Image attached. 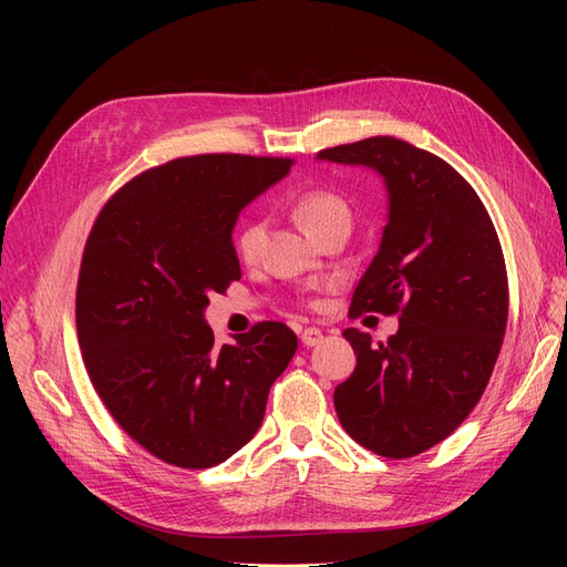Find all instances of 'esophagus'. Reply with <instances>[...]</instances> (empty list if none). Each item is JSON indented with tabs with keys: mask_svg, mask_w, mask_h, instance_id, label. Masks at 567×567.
<instances>
[{
	"mask_svg": "<svg viewBox=\"0 0 567 567\" xmlns=\"http://www.w3.org/2000/svg\"><path fill=\"white\" fill-rule=\"evenodd\" d=\"M300 340H302V346H307V348H317L323 342V333L319 329H305Z\"/></svg>",
	"mask_w": 567,
	"mask_h": 567,
	"instance_id": "obj_1",
	"label": "esophagus"
}]
</instances>
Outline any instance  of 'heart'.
<instances>
[{"label": "heart", "mask_w": 567, "mask_h": 567, "mask_svg": "<svg viewBox=\"0 0 567 567\" xmlns=\"http://www.w3.org/2000/svg\"><path fill=\"white\" fill-rule=\"evenodd\" d=\"M293 215L298 219V225L302 227V231L310 238H317L319 234L329 231L333 227H350L348 203L333 192H323V188H315V192H305L302 196H298L293 203ZM262 236H265V221L262 219L248 221L236 238V248L241 252V257L252 260L257 250H260Z\"/></svg>", "instance_id": "1"}]
</instances>
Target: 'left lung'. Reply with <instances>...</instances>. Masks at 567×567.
<instances>
[{
    "mask_svg": "<svg viewBox=\"0 0 567 567\" xmlns=\"http://www.w3.org/2000/svg\"><path fill=\"white\" fill-rule=\"evenodd\" d=\"M319 161L379 175L388 215L352 312H400L388 342L346 329L357 367L333 392L348 435L406 458L452 435L483 398L502 350L508 281L499 238L452 165L394 136L342 144Z\"/></svg>",
    "mask_w": 567,
    "mask_h": 567,
    "instance_id": "left-lung-1",
    "label": "left lung"
}]
</instances>
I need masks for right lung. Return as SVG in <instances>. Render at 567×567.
Returning <instances> with one entry per match:
<instances>
[{
    "instance_id": "obj_1",
    "label": "right lung",
    "mask_w": 567,
    "mask_h": 567,
    "mask_svg": "<svg viewBox=\"0 0 567 567\" xmlns=\"http://www.w3.org/2000/svg\"><path fill=\"white\" fill-rule=\"evenodd\" d=\"M290 161L213 153L153 167L104 205L80 267L75 319L101 402L153 456L210 468L252 440L298 350L281 321L215 346L213 293L241 279L238 215Z\"/></svg>"
}]
</instances>
